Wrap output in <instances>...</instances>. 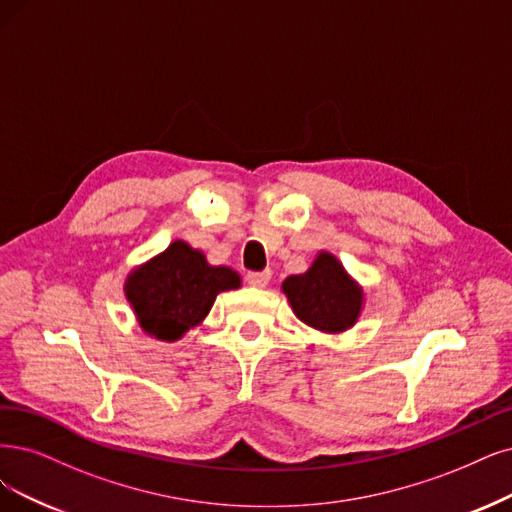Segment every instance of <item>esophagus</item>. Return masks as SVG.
<instances>
[{
  "mask_svg": "<svg viewBox=\"0 0 512 512\" xmlns=\"http://www.w3.org/2000/svg\"><path fill=\"white\" fill-rule=\"evenodd\" d=\"M272 272L270 270H261V272H249L246 274V282H249L251 287H266L270 282Z\"/></svg>",
  "mask_w": 512,
  "mask_h": 512,
  "instance_id": "obj_1",
  "label": "esophagus"
}]
</instances>
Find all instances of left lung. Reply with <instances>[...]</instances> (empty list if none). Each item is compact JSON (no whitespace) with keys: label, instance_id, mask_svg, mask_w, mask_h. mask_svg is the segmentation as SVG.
Instances as JSON below:
<instances>
[{"label":"left lung","instance_id":"obj_1","mask_svg":"<svg viewBox=\"0 0 512 512\" xmlns=\"http://www.w3.org/2000/svg\"><path fill=\"white\" fill-rule=\"evenodd\" d=\"M282 291L299 320L320 331H344L361 312V289L329 253H320L306 274L289 276L282 282Z\"/></svg>","mask_w":512,"mask_h":512}]
</instances>
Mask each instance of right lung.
I'll use <instances>...</instances> for the list:
<instances>
[{
	"mask_svg": "<svg viewBox=\"0 0 512 512\" xmlns=\"http://www.w3.org/2000/svg\"><path fill=\"white\" fill-rule=\"evenodd\" d=\"M238 287L240 276L236 272L208 266L200 251L177 240L162 255L130 274L126 295L143 331L173 342L200 323L217 293Z\"/></svg>",
	"mask_w": 512,
	"mask_h": 512,
	"instance_id": "1",
	"label": "right lung"
}]
</instances>
